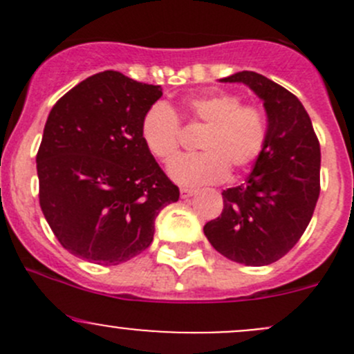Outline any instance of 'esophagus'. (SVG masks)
<instances>
[{
    "mask_svg": "<svg viewBox=\"0 0 354 354\" xmlns=\"http://www.w3.org/2000/svg\"><path fill=\"white\" fill-rule=\"evenodd\" d=\"M194 194H195V190H192V188H181L180 190L181 198H188V197H192Z\"/></svg>",
    "mask_w": 354,
    "mask_h": 354,
    "instance_id": "1",
    "label": "esophagus"
}]
</instances>
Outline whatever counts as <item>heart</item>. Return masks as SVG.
<instances>
[{
    "label": "heart",
    "instance_id": "obj_1",
    "mask_svg": "<svg viewBox=\"0 0 354 354\" xmlns=\"http://www.w3.org/2000/svg\"><path fill=\"white\" fill-rule=\"evenodd\" d=\"M183 118L202 124L197 140L198 154L174 160L169 174L183 187H198L223 181L227 169L238 173L252 166L267 144L266 113L255 104H241L240 95L212 92L185 102ZM145 149L160 162L169 164L180 152L181 123L169 106L154 104L145 113L140 127Z\"/></svg>",
    "mask_w": 354,
    "mask_h": 354
}]
</instances>
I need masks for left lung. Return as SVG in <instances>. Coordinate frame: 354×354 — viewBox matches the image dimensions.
<instances>
[{
	"label": "left lung",
	"mask_w": 354,
	"mask_h": 354,
	"mask_svg": "<svg viewBox=\"0 0 354 354\" xmlns=\"http://www.w3.org/2000/svg\"><path fill=\"white\" fill-rule=\"evenodd\" d=\"M223 82H243L263 101L267 144L243 185L223 192L224 209L203 226L210 245L245 266L277 262L299 241L320 194V144L295 94L255 71Z\"/></svg>",
	"instance_id": "left-lung-1"
}]
</instances>
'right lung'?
Returning <instances> with one entry per match:
<instances>
[{
	"label": "right lung",
	"mask_w": 354,
	"mask_h": 354,
	"mask_svg": "<svg viewBox=\"0 0 354 354\" xmlns=\"http://www.w3.org/2000/svg\"><path fill=\"white\" fill-rule=\"evenodd\" d=\"M162 95L106 70L68 91L49 113L37 151L39 203L63 248L118 266L149 248L157 214L180 190L140 137Z\"/></svg>",
	"instance_id": "obj_1"
}]
</instances>
